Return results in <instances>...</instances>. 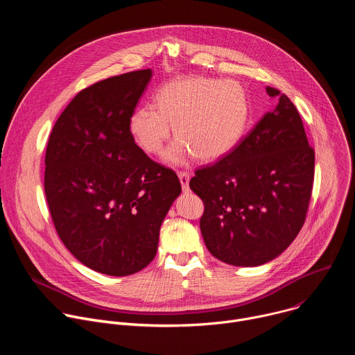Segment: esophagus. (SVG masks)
<instances>
[{"label": "esophagus", "mask_w": 355, "mask_h": 355, "mask_svg": "<svg viewBox=\"0 0 355 355\" xmlns=\"http://www.w3.org/2000/svg\"><path fill=\"white\" fill-rule=\"evenodd\" d=\"M178 178H180L182 189L188 191L189 189V178H191V175L187 171H178Z\"/></svg>", "instance_id": "esophagus-1"}]
</instances>
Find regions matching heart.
<instances>
[{
	"label": "heart",
	"instance_id": "b5f03b06",
	"mask_svg": "<svg viewBox=\"0 0 355 355\" xmlns=\"http://www.w3.org/2000/svg\"><path fill=\"white\" fill-rule=\"evenodd\" d=\"M248 119V101L240 84L188 76L174 78L155 94V108H136L128 121L133 143L146 155L159 156L171 135L177 140L166 150L173 164L189 156L214 162L234 147Z\"/></svg>",
	"mask_w": 355,
	"mask_h": 355
}]
</instances>
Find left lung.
<instances>
[{
	"label": "left lung",
	"mask_w": 355,
	"mask_h": 355,
	"mask_svg": "<svg viewBox=\"0 0 355 355\" xmlns=\"http://www.w3.org/2000/svg\"><path fill=\"white\" fill-rule=\"evenodd\" d=\"M278 105L222 160L195 171L191 189L204 200L199 226L211 254L237 267L266 264L305 223L315 150L291 99L267 87Z\"/></svg>",
	"instance_id": "1"
}]
</instances>
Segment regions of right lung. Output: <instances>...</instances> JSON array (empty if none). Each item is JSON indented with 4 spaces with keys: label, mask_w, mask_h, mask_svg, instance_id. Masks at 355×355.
Wrapping results in <instances>:
<instances>
[{
    "label": "right lung",
    "mask_w": 355,
    "mask_h": 355,
    "mask_svg": "<svg viewBox=\"0 0 355 355\" xmlns=\"http://www.w3.org/2000/svg\"><path fill=\"white\" fill-rule=\"evenodd\" d=\"M151 74L130 71L80 91L46 147L44 193L59 237L80 263L112 277L155 259L181 192L177 174L143 153L128 130Z\"/></svg>",
    "instance_id": "obj_1"
}]
</instances>
